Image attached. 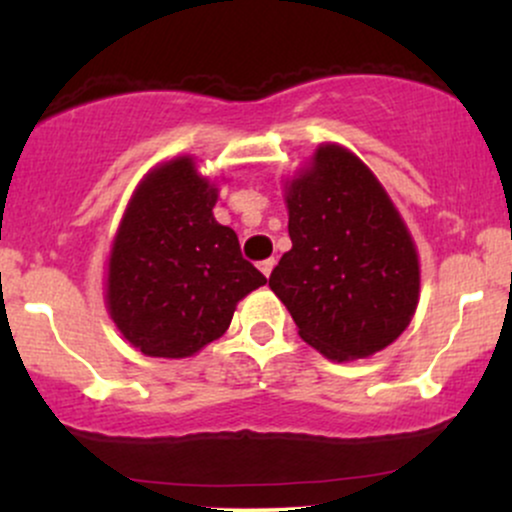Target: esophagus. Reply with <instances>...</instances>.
I'll return each instance as SVG.
<instances>
[{
  "instance_id": "obj_1",
  "label": "esophagus",
  "mask_w": 512,
  "mask_h": 512,
  "mask_svg": "<svg viewBox=\"0 0 512 512\" xmlns=\"http://www.w3.org/2000/svg\"><path fill=\"white\" fill-rule=\"evenodd\" d=\"M274 264H276L274 257H269V260H262V262H260V272H262L264 276H269V274H272Z\"/></svg>"
}]
</instances>
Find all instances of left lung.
Here are the masks:
<instances>
[{
	"mask_svg": "<svg viewBox=\"0 0 512 512\" xmlns=\"http://www.w3.org/2000/svg\"><path fill=\"white\" fill-rule=\"evenodd\" d=\"M291 250L269 276L298 334L332 361L366 358L407 330L419 255L361 158L322 144L286 190Z\"/></svg>",
	"mask_w": 512,
	"mask_h": 512,
	"instance_id": "obj_1",
	"label": "left lung"
}]
</instances>
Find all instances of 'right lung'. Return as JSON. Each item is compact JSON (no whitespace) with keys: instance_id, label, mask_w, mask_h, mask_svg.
I'll return each mask as SVG.
<instances>
[{"instance_id":"1","label":"right lung","mask_w":512,"mask_h":512,"mask_svg":"<svg viewBox=\"0 0 512 512\" xmlns=\"http://www.w3.org/2000/svg\"><path fill=\"white\" fill-rule=\"evenodd\" d=\"M219 190L190 156L151 170L122 216L105 301L117 330L146 356L185 358L219 339L240 298L267 284L214 219Z\"/></svg>"}]
</instances>
